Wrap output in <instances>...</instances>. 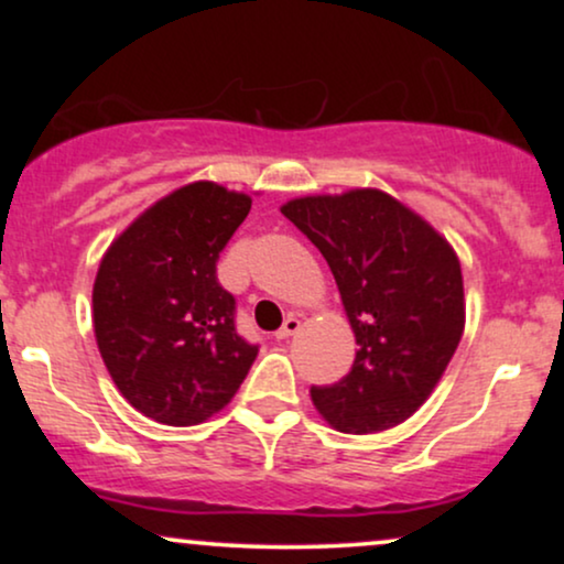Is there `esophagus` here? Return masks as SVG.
Listing matches in <instances>:
<instances>
[{"label":"esophagus","mask_w":564,"mask_h":564,"mask_svg":"<svg viewBox=\"0 0 564 564\" xmlns=\"http://www.w3.org/2000/svg\"><path fill=\"white\" fill-rule=\"evenodd\" d=\"M300 326H302V321L296 318V315H289V318L283 321V326L275 332V339H289V336H294L296 332H300Z\"/></svg>","instance_id":"esophagus-1"}]
</instances>
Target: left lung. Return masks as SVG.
Wrapping results in <instances>:
<instances>
[{
  "label": "left lung",
  "mask_w": 564,
  "mask_h": 564,
  "mask_svg": "<svg viewBox=\"0 0 564 564\" xmlns=\"http://www.w3.org/2000/svg\"><path fill=\"white\" fill-rule=\"evenodd\" d=\"M283 217L332 268L355 364L310 398L334 430L371 435L430 398L464 334L462 264L440 232L381 191L289 200Z\"/></svg>",
  "instance_id": "left-lung-1"
}]
</instances>
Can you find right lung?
Returning <instances> with one entry per match:
<instances>
[{
    "label": "right lung",
    "instance_id": "right-lung-1",
    "mask_svg": "<svg viewBox=\"0 0 564 564\" xmlns=\"http://www.w3.org/2000/svg\"><path fill=\"white\" fill-rule=\"evenodd\" d=\"M251 209L215 183L180 187L134 219L102 257L93 321L102 364L148 419L200 424L230 403L260 345L236 332L219 251Z\"/></svg>",
    "mask_w": 564,
    "mask_h": 564
}]
</instances>
